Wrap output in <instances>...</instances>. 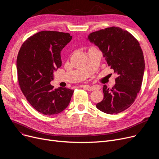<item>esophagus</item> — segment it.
<instances>
[{"mask_svg":"<svg viewBox=\"0 0 159 159\" xmlns=\"http://www.w3.org/2000/svg\"><path fill=\"white\" fill-rule=\"evenodd\" d=\"M83 88H85L88 91H93V90H95V89H97V88L96 86H90L89 85H85V86H83Z\"/></svg>","mask_w":159,"mask_h":159,"instance_id":"34e87169","label":"esophagus"}]
</instances>
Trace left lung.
<instances>
[{
    "label": "left lung",
    "instance_id": "left-lung-1",
    "mask_svg": "<svg viewBox=\"0 0 159 159\" xmlns=\"http://www.w3.org/2000/svg\"><path fill=\"white\" fill-rule=\"evenodd\" d=\"M88 39L98 47L117 74L112 88L104 85V98L97 104V109L111 115L126 110L134 102L143 83L145 63L139 43L128 31L115 26L91 33Z\"/></svg>",
    "mask_w": 159,
    "mask_h": 159
}]
</instances>
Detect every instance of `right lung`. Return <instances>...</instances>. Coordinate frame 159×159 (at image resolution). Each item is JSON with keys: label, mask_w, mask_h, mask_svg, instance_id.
<instances>
[{"label": "right lung", "mask_w": 159, "mask_h": 159, "mask_svg": "<svg viewBox=\"0 0 159 159\" xmlns=\"http://www.w3.org/2000/svg\"><path fill=\"white\" fill-rule=\"evenodd\" d=\"M72 39L70 33L40 31L22 44L16 58L18 80L24 95L39 112L58 114L69 105L73 89H54L53 72L62 65L61 52Z\"/></svg>", "instance_id": "obj_1"}]
</instances>
